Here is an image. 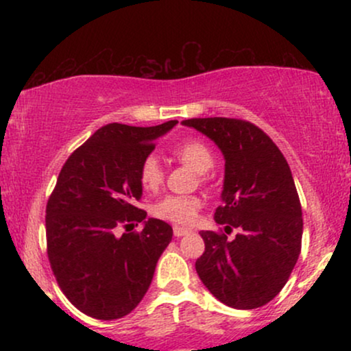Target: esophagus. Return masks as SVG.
Returning a JSON list of instances; mask_svg holds the SVG:
<instances>
[{
    "label": "esophagus",
    "instance_id": "obj_1",
    "mask_svg": "<svg viewBox=\"0 0 351 351\" xmlns=\"http://www.w3.org/2000/svg\"><path fill=\"white\" fill-rule=\"evenodd\" d=\"M173 234H175L176 237H183V236L189 234V229H186V228H180V226H175V228H173Z\"/></svg>",
    "mask_w": 351,
    "mask_h": 351
}]
</instances>
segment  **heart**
Instances as JSON below:
<instances>
[{
  "mask_svg": "<svg viewBox=\"0 0 351 351\" xmlns=\"http://www.w3.org/2000/svg\"><path fill=\"white\" fill-rule=\"evenodd\" d=\"M175 155L188 167H191L196 173H206L215 165L213 153L204 143L198 140H189L181 143L175 150ZM140 184L145 191H156L163 183V168L160 160L155 155H148L143 158L138 170ZM201 208V199L196 196H165L158 203L153 204L152 213L156 217L170 221L175 224H191L196 219Z\"/></svg>",
  "mask_w": 351,
  "mask_h": 351,
  "instance_id": "heart-1",
  "label": "heart"
}]
</instances>
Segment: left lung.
<instances>
[{"label":"left lung","mask_w":351,"mask_h":351,"mask_svg":"<svg viewBox=\"0 0 351 351\" xmlns=\"http://www.w3.org/2000/svg\"><path fill=\"white\" fill-rule=\"evenodd\" d=\"M224 156V184L215 219L224 232L201 231V282L228 307H263L282 291L302 245V206L291 168L277 145L245 120L189 119ZM232 228L238 234L229 240Z\"/></svg>","instance_id":"1"}]
</instances>
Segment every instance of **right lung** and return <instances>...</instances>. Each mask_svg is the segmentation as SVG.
<instances>
[{
	"label": "right lung",
	"instance_id": "obj_1",
	"mask_svg": "<svg viewBox=\"0 0 351 351\" xmlns=\"http://www.w3.org/2000/svg\"><path fill=\"white\" fill-rule=\"evenodd\" d=\"M176 120L155 127L108 123L64 163L46 208L47 257L60 291L99 320L130 313L150 287L156 263L173 237L168 223L147 217L138 170L155 140ZM143 222L140 233H124Z\"/></svg>",
	"mask_w": 351,
	"mask_h": 351
}]
</instances>
